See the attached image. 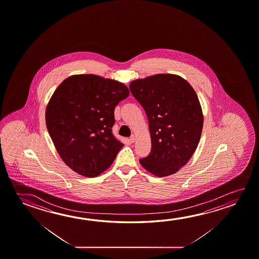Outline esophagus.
Masks as SVG:
<instances>
[{"label":"esophagus","mask_w":259,"mask_h":259,"mask_svg":"<svg viewBox=\"0 0 259 259\" xmlns=\"http://www.w3.org/2000/svg\"><path fill=\"white\" fill-rule=\"evenodd\" d=\"M129 140H130V143L133 144V143H135V141H136V137H135V136L133 135V136H131V137H130V139H129Z\"/></svg>","instance_id":"1"}]
</instances>
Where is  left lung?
Instances as JSON below:
<instances>
[{
  "instance_id": "8db88e82",
  "label": "left lung",
  "mask_w": 259,
  "mask_h": 259,
  "mask_svg": "<svg viewBox=\"0 0 259 259\" xmlns=\"http://www.w3.org/2000/svg\"><path fill=\"white\" fill-rule=\"evenodd\" d=\"M130 91L146 113L152 139L141 164L158 177L177 172L195 152L203 126L194 89L181 76L157 74L133 81Z\"/></svg>"
}]
</instances>
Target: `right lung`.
<instances>
[{
	"label": "right lung",
	"instance_id": "obj_1",
	"mask_svg": "<svg viewBox=\"0 0 259 259\" xmlns=\"http://www.w3.org/2000/svg\"><path fill=\"white\" fill-rule=\"evenodd\" d=\"M129 96L118 81L92 74L68 77L46 109V125L58 153L80 175L95 177L114 161L123 144L115 138V106Z\"/></svg>",
	"mask_w": 259,
	"mask_h": 259
}]
</instances>
